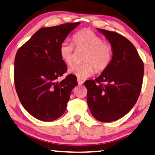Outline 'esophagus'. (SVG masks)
Here are the masks:
<instances>
[{"instance_id": "34e87169", "label": "esophagus", "mask_w": 155, "mask_h": 155, "mask_svg": "<svg viewBox=\"0 0 155 155\" xmlns=\"http://www.w3.org/2000/svg\"><path fill=\"white\" fill-rule=\"evenodd\" d=\"M77 81H78V84L79 85H82L83 83V81H82L81 79H79V78H78V79L77 80Z\"/></svg>"}]
</instances>
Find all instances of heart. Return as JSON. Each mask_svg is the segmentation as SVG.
Segmentation results:
<instances>
[{"label":"heart","mask_w":155,"mask_h":155,"mask_svg":"<svg viewBox=\"0 0 155 155\" xmlns=\"http://www.w3.org/2000/svg\"><path fill=\"white\" fill-rule=\"evenodd\" d=\"M72 41L77 48L86 49L81 64L73 65L69 73L79 79H85L94 74L95 69L101 72L106 70L112 62L113 49L111 44L105 42L102 38L90 29H83L73 35ZM59 56L68 65L74 61V46L71 43L63 41L58 49Z\"/></svg>","instance_id":"heart-1"}]
</instances>
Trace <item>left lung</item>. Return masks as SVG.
Returning <instances> with one entry per match:
<instances>
[{
	"label": "left lung",
	"instance_id": "1",
	"mask_svg": "<svg viewBox=\"0 0 155 155\" xmlns=\"http://www.w3.org/2000/svg\"><path fill=\"white\" fill-rule=\"evenodd\" d=\"M113 49L112 62L95 80L84 83L91 114L101 122L119 119L136 104L143 83V63L130 41L114 31L97 28Z\"/></svg>",
	"mask_w": 155,
	"mask_h": 155
}]
</instances>
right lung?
Listing matches in <instances>:
<instances>
[{
	"label": "right lung",
	"mask_w": 155,
	"mask_h": 155,
	"mask_svg": "<svg viewBox=\"0 0 155 155\" xmlns=\"http://www.w3.org/2000/svg\"><path fill=\"white\" fill-rule=\"evenodd\" d=\"M80 24L65 23L43 28L22 45L14 61V83L19 100L31 116L51 121L62 116L71 92L78 85L69 74L58 82L67 65L58 53L61 43Z\"/></svg>",
	"instance_id": "right-lung-1"
}]
</instances>
